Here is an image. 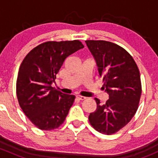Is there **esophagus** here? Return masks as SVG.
Listing matches in <instances>:
<instances>
[{"instance_id": "34e87169", "label": "esophagus", "mask_w": 158, "mask_h": 158, "mask_svg": "<svg viewBox=\"0 0 158 158\" xmlns=\"http://www.w3.org/2000/svg\"><path fill=\"white\" fill-rule=\"evenodd\" d=\"M76 98H77V99H79V100H80V101H82V100H85V97H84V96H81V95H77V96H76Z\"/></svg>"}]
</instances>
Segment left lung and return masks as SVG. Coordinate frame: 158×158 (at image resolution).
<instances>
[{
  "instance_id": "left-lung-1",
  "label": "left lung",
  "mask_w": 158,
  "mask_h": 158,
  "mask_svg": "<svg viewBox=\"0 0 158 158\" xmlns=\"http://www.w3.org/2000/svg\"><path fill=\"white\" fill-rule=\"evenodd\" d=\"M85 44L109 95L103 105L95 98L97 108L89 114V120L100 133L111 135L125 126L136 113L141 94L139 69L131 56L117 44L105 40H86Z\"/></svg>"
}]
</instances>
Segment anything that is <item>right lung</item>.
Masks as SVG:
<instances>
[{
	"label": "right lung",
	"mask_w": 158,
	"mask_h": 158,
	"mask_svg": "<svg viewBox=\"0 0 158 158\" xmlns=\"http://www.w3.org/2000/svg\"><path fill=\"white\" fill-rule=\"evenodd\" d=\"M84 46L79 40L49 41L37 46L22 62L17 79V96L27 117L41 130L58 128L64 122L75 96L55 90L64 60Z\"/></svg>",
	"instance_id": "1"
}]
</instances>
